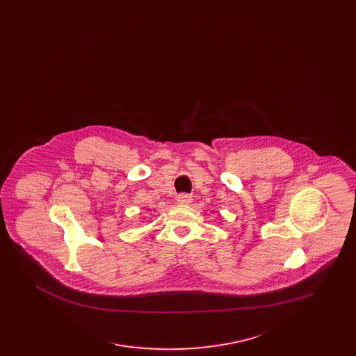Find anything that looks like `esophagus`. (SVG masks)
Segmentation results:
<instances>
[{
  "instance_id": "34e87169",
  "label": "esophagus",
  "mask_w": 356,
  "mask_h": 356,
  "mask_svg": "<svg viewBox=\"0 0 356 356\" xmlns=\"http://www.w3.org/2000/svg\"><path fill=\"white\" fill-rule=\"evenodd\" d=\"M177 203L179 204H191L192 203V197L189 196V195H186V193H181V195H179L177 196Z\"/></svg>"
}]
</instances>
